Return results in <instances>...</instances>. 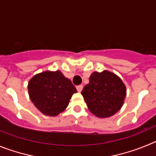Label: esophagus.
<instances>
[{"label": "esophagus", "mask_w": 156, "mask_h": 156, "mask_svg": "<svg viewBox=\"0 0 156 156\" xmlns=\"http://www.w3.org/2000/svg\"><path fill=\"white\" fill-rule=\"evenodd\" d=\"M83 87V85H79V86H77L76 89H77V90H78V92L82 91Z\"/></svg>", "instance_id": "esophagus-1"}]
</instances>
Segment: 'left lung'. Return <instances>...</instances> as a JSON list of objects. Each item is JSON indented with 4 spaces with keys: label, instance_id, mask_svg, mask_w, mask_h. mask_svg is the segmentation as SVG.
Masks as SVG:
<instances>
[{
    "label": "left lung",
    "instance_id": "left-lung-1",
    "mask_svg": "<svg viewBox=\"0 0 156 156\" xmlns=\"http://www.w3.org/2000/svg\"><path fill=\"white\" fill-rule=\"evenodd\" d=\"M89 80L81 94L92 114L98 118H107L120 110L126 88L118 76L107 70L94 72Z\"/></svg>",
    "mask_w": 156,
    "mask_h": 156
}]
</instances>
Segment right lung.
<instances>
[{
	"label": "right lung",
	"instance_id": "add662e5",
	"mask_svg": "<svg viewBox=\"0 0 156 156\" xmlns=\"http://www.w3.org/2000/svg\"><path fill=\"white\" fill-rule=\"evenodd\" d=\"M77 90L61 71H45L32 77L28 83L30 98L43 114L56 116L69 105Z\"/></svg>",
	"mask_w": 156,
	"mask_h": 156
}]
</instances>
